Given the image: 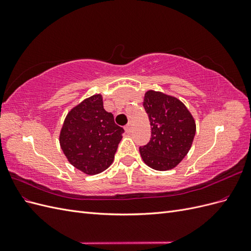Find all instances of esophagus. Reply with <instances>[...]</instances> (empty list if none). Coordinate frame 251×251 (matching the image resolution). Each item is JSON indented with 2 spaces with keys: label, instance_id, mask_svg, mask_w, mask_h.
<instances>
[{
  "label": "esophagus",
  "instance_id": "obj_1",
  "mask_svg": "<svg viewBox=\"0 0 251 251\" xmlns=\"http://www.w3.org/2000/svg\"><path fill=\"white\" fill-rule=\"evenodd\" d=\"M125 130H126V133H130V132L132 131V124L128 123V124L125 126Z\"/></svg>",
  "mask_w": 251,
  "mask_h": 251
}]
</instances>
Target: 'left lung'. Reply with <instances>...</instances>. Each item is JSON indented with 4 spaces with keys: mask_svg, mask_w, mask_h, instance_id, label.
<instances>
[{
    "mask_svg": "<svg viewBox=\"0 0 251 251\" xmlns=\"http://www.w3.org/2000/svg\"><path fill=\"white\" fill-rule=\"evenodd\" d=\"M143 107L149 115L151 136L139 148L144 163L156 171L177 166L188 153L196 134L192 114L176 97L148 91Z\"/></svg>",
    "mask_w": 251,
    "mask_h": 251,
    "instance_id": "1",
    "label": "left lung"
}]
</instances>
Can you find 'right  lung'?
Instances as JSON below:
<instances>
[{
  "instance_id": "obj_1",
  "label": "right lung",
  "mask_w": 251,
  "mask_h": 251,
  "mask_svg": "<svg viewBox=\"0 0 251 251\" xmlns=\"http://www.w3.org/2000/svg\"><path fill=\"white\" fill-rule=\"evenodd\" d=\"M125 130L103 109L100 94L73 108L64 121L59 143L73 166L88 175L107 170L114 160Z\"/></svg>"
}]
</instances>
